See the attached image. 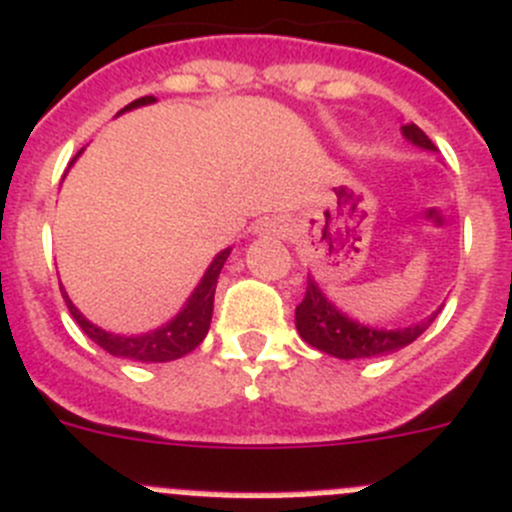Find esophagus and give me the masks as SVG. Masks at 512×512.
I'll return each mask as SVG.
<instances>
[{
    "label": "esophagus",
    "instance_id": "34e87169",
    "mask_svg": "<svg viewBox=\"0 0 512 512\" xmlns=\"http://www.w3.org/2000/svg\"><path fill=\"white\" fill-rule=\"evenodd\" d=\"M270 232H275V234H280V232H285V227L280 222H270Z\"/></svg>",
    "mask_w": 512,
    "mask_h": 512
}]
</instances>
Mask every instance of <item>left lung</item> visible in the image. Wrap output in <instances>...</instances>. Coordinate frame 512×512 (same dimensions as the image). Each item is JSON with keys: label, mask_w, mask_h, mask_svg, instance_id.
<instances>
[{"label": "left lung", "mask_w": 512, "mask_h": 512, "mask_svg": "<svg viewBox=\"0 0 512 512\" xmlns=\"http://www.w3.org/2000/svg\"><path fill=\"white\" fill-rule=\"evenodd\" d=\"M401 133H404V138L412 141L414 146L427 148V151H437V146L429 141L427 133L419 126H414V123L401 126ZM437 313L429 315L427 321L414 323V326L407 328H394V331L371 328L364 326V323L351 321L346 313H341V310L323 295L318 283H315L313 278H308L305 298L300 300V305L295 308V328H298L300 338H303L305 343H310L313 348H318V351L351 361V358L386 356V353H394L399 351V348L409 346V343L417 341V338L432 326Z\"/></svg>", "instance_id": "1"}]
</instances>
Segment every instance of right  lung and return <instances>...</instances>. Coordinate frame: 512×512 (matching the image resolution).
<instances>
[{
	"mask_svg": "<svg viewBox=\"0 0 512 512\" xmlns=\"http://www.w3.org/2000/svg\"><path fill=\"white\" fill-rule=\"evenodd\" d=\"M156 103L154 95H146V98H138L133 103H128L121 113L133 111V108H141V105ZM83 154V151H80ZM78 154V156H80ZM75 156V159H78ZM73 159V161H75ZM70 161V164H73ZM227 250L219 252L212 260V265L207 267L204 278L199 280V285L194 288V293L189 295V300L184 303V308L171 318L166 326L156 328V331L141 333V336H118V333H108L103 328H98L95 323H90L83 313L73 305V300L68 298V293L62 290V298L68 303L70 315L75 318L80 328H83L85 336L90 341L98 343L103 351H108L111 356L128 358V361H143V364H164V361H174V358L186 356L189 351L199 346L204 341L209 331V323H212V310H214V290H217V278L222 272L224 262L229 257Z\"/></svg>",
	"mask_w": 512,
	"mask_h": 512,
	"instance_id": "right-lung-1",
	"label": "right lung"
}]
</instances>
